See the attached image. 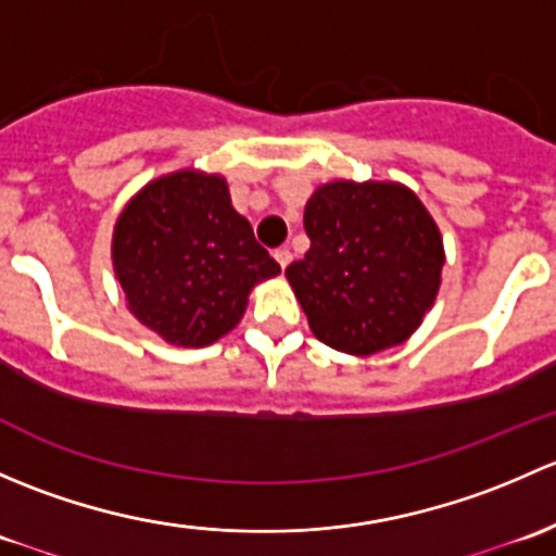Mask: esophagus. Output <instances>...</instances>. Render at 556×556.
Here are the masks:
<instances>
[{"label": "esophagus", "instance_id": "obj_1", "mask_svg": "<svg viewBox=\"0 0 556 556\" xmlns=\"http://www.w3.org/2000/svg\"><path fill=\"white\" fill-rule=\"evenodd\" d=\"M274 261H277L282 268H288L290 261H293V252H290L288 247H279V250H274Z\"/></svg>", "mask_w": 556, "mask_h": 556}]
</instances>
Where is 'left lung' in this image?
<instances>
[{"label": "left lung", "instance_id": "obj_1", "mask_svg": "<svg viewBox=\"0 0 556 556\" xmlns=\"http://www.w3.org/2000/svg\"><path fill=\"white\" fill-rule=\"evenodd\" d=\"M309 252L285 268L312 333L346 355L403 344L441 288L444 242L401 182L319 185L306 201Z\"/></svg>", "mask_w": 556, "mask_h": 556}]
</instances>
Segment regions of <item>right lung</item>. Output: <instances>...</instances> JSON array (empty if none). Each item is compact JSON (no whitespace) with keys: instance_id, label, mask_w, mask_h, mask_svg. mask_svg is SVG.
Returning a JSON list of instances; mask_svg holds the SVG:
<instances>
[{"instance_id":"1","label":"right lung","mask_w":556,"mask_h":556,"mask_svg":"<svg viewBox=\"0 0 556 556\" xmlns=\"http://www.w3.org/2000/svg\"><path fill=\"white\" fill-rule=\"evenodd\" d=\"M128 309L177 346L215 344L237 328L247 295L279 263L231 206L220 174L182 169L144 185L112 233Z\"/></svg>"}]
</instances>
